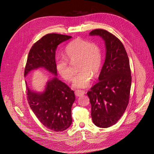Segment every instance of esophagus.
Segmentation results:
<instances>
[{
    "label": "esophagus",
    "instance_id": "1",
    "mask_svg": "<svg viewBox=\"0 0 154 154\" xmlns=\"http://www.w3.org/2000/svg\"><path fill=\"white\" fill-rule=\"evenodd\" d=\"M85 94V91H82V90H77L75 91V95L77 96V97H80L81 95H83Z\"/></svg>",
    "mask_w": 154,
    "mask_h": 154
}]
</instances>
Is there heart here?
<instances>
[{"mask_svg":"<svg viewBox=\"0 0 154 154\" xmlns=\"http://www.w3.org/2000/svg\"><path fill=\"white\" fill-rule=\"evenodd\" d=\"M66 57L57 59L55 68L62 79L70 81L74 72L68 60L73 62L79 59L77 67L80 71L73 80L72 86L75 88H86L89 86L92 74H98L102 63V55L99 47L87 40L77 38L69 42L65 50Z\"/></svg>","mask_w":154,"mask_h":154,"instance_id":"1","label":"heart"}]
</instances>
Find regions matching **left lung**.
I'll use <instances>...</instances> for the list:
<instances>
[{
    "instance_id": "8db88e82",
    "label": "left lung",
    "mask_w": 154,
    "mask_h": 154,
    "mask_svg": "<svg viewBox=\"0 0 154 154\" xmlns=\"http://www.w3.org/2000/svg\"><path fill=\"white\" fill-rule=\"evenodd\" d=\"M105 42L106 59L99 77L87 95L91 104L94 124L107 128L117 122L127 107L131 87V72L127 54L120 40L103 29L90 32Z\"/></svg>"
}]
</instances>
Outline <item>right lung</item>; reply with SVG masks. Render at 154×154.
I'll use <instances>...</instances> for the list:
<instances>
[{
  "label": "right lung",
  "mask_w": 154,
  "mask_h": 154,
  "mask_svg": "<svg viewBox=\"0 0 154 154\" xmlns=\"http://www.w3.org/2000/svg\"><path fill=\"white\" fill-rule=\"evenodd\" d=\"M71 36L48 34L42 37L29 51L24 76L39 68H44L55 75L46 82L43 92L27 88V100L37 119L46 128L55 132L67 129L72 122L71 109L75 100L74 92L57 76L55 51L58 45Z\"/></svg>",
  "instance_id": "1"
}]
</instances>
